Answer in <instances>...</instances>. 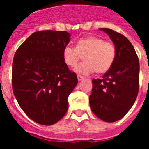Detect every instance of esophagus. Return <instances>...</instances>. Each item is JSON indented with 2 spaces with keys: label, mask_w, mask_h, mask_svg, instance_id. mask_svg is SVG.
I'll return each instance as SVG.
<instances>
[{
  "label": "esophagus",
  "mask_w": 149,
  "mask_h": 149,
  "mask_svg": "<svg viewBox=\"0 0 149 149\" xmlns=\"http://www.w3.org/2000/svg\"><path fill=\"white\" fill-rule=\"evenodd\" d=\"M77 79H78L79 81H81V80H83V79H84V77H82L80 75H78V76H77Z\"/></svg>",
  "instance_id": "obj_1"
}]
</instances>
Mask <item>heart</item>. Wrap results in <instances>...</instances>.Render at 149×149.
Segmentation results:
<instances>
[{"mask_svg":"<svg viewBox=\"0 0 149 149\" xmlns=\"http://www.w3.org/2000/svg\"><path fill=\"white\" fill-rule=\"evenodd\" d=\"M82 56L84 62L76 67L77 73L88 75L94 71L104 73L111 69L114 62L115 45L99 37L86 36L77 41L76 48L66 45L63 49V61L70 67H75Z\"/></svg>","mask_w":149,"mask_h":149,"instance_id":"obj_1","label":"heart"}]
</instances>
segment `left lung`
I'll return each instance as SVG.
<instances>
[{
	"label": "left lung",
	"mask_w": 149,
	"mask_h": 149,
	"mask_svg": "<svg viewBox=\"0 0 149 149\" xmlns=\"http://www.w3.org/2000/svg\"><path fill=\"white\" fill-rule=\"evenodd\" d=\"M109 36L116 48V57L111 69L93 79L90 96L91 111L106 122L124 117L133 106L139 88V60L133 45L125 36L110 29H99Z\"/></svg>",
	"instance_id": "8db88e82"
}]
</instances>
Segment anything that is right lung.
I'll list each match as a JSON object with an SVG mask.
<instances>
[{"instance_id": "right-lung-1", "label": "right lung", "mask_w": 149, "mask_h": 149, "mask_svg": "<svg viewBox=\"0 0 149 149\" xmlns=\"http://www.w3.org/2000/svg\"><path fill=\"white\" fill-rule=\"evenodd\" d=\"M70 34L36 31L17 49L12 64V88L27 116L38 124L52 125L68 110V97L77 85V74L68 69L63 49Z\"/></svg>"}]
</instances>
